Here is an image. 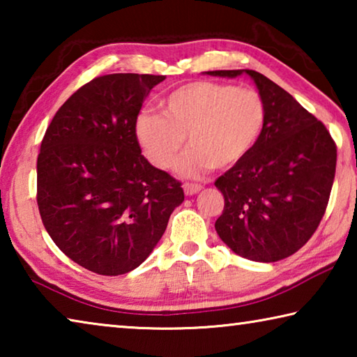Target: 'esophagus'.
<instances>
[{"instance_id":"obj_1","label":"esophagus","mask_w":357,"mask_h":357,"mask_svg":"<svg viewBox=\"0 0 357 357\" xmlns=\"http://www.w3.org/2000/svg\"><path fill=\"white\" fill-rule=\"evenodd\" d=\"M202 189H203L202 184H195V183H185L184 184V192H185L187 197L195 195V193H198Z\"/></svg>"}]
</instances>
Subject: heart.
I'll use <instances>...</instances> for the list:
<instances>
[{"mask_svg": "<svg viewBox=\"0 0 357 357\" xmlns=\"http://www.w3.org/2000/svg\"><path fill=\"white\" fill-rule=\"evenodd\" d=\"M162 114L142 112L135 119V137L151 164L168 170L183 153L184 174L208 168L227 170L249 155L261 138L268 107L252 88L217 82H192L160 102Z\"/></svg>", "mask_w": 357, "mask_h": 357, "instance_id": "obj_1", "label": "heart"}]
</instances>
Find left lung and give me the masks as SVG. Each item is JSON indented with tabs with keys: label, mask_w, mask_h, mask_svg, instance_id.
Returning <instances> with one entry per match:
<instances>
[{
	"label": "left lung",
	"mask_w": 357,
	"mask_h": 357,
	"mask_svg": "<svg viewBox=\"0 0 357 357\" xmlns=\"http://www.w3.org/2000/svg\"><path fill=\"white\" fill-rule=\"evenodd\" d=\"M243 72L263 96L268 119L252 153L215 179L225 198L215 231L239 257L274 263L298 252L317 231L334 184L337 146L321 121L259 72L206 74Z\"/></svg>",
	"instance_id": "left-lung-1"
}]
</instances>
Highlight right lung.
I'll list each match as a JSON object with an SVG mask.
<instances>
[{"label": "right lung", "instance_id": "add662e5", "mask_svg": "<svg viewBox=\"0 0 357 357\" xmlns=\"http://www.w3.org/2000/svg\"><path fill=\"white\" fill-rule=\"evenodd\" d=\"M164 75L96 77L64 102L38 155V206L53 243L100 275L130 273L149 257L173 209L178 179L149 164L135 119Z\"/></svg>", "mask_w": 357, "mask_h": 357}]
</instances>
